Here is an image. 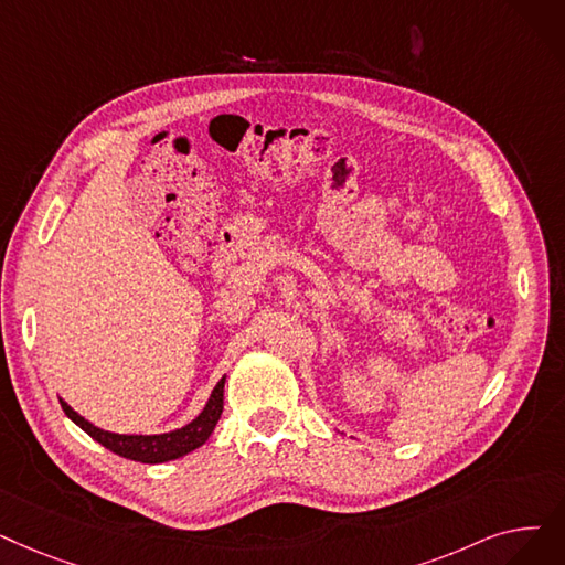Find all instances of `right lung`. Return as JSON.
I'll list each match as a JSON object with an SVG mask.
<instances>
[{
  "instance_id": "right-lung-1",
  "label": "right lung",
  "mask_w": 565,
  "mask_h": 565,
  "mask_svg": "<svg viewBox=\"0 0 565 565\" xmlns=\"http://www.w3.org/2000/svg\"><path fill=\"white\" fill-rule=\"evenodd\" d=\"M224 383H226V379H222L214 385L210 402L205 404L203 413L193 423H189L182 429L168 431V434H154V436H129V434L104 431L99 427L89 425L85 418H81V415L73 411L66 402L60 399V404L73 423H76L83 431H87L96 440V444L108 448L110 452L125 457V459H131V461H140V463H161V461L184 457L186 452L201 448L210 438L212 429L216 427L218 418H222V411H224Z\"/></svg>"
}]
</instances>
